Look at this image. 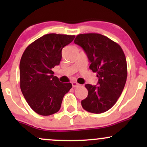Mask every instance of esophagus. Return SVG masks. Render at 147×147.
Returning a JSON list of instances; mask_svg holds the SVG:
<instances>
[{
    "label": "esophagus",
    "instance_id": "obj_1",
    "mask_svg": "<svg viewBox=\"0 0 147 147\" xmlns=\"http://www.w3.org/2000/svg\"><path fill=\"white\" fill-rule=\"evenodd\" d=\"M72 87L73 88H77V87H79V86H80V84L77 83V82H72Z\"/></svg>",
    "mask_w": 147,
    "mask_h": 147
}]
</instances>
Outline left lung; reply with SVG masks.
I'll return each instance as SVG.
<instances>
[{"label": "left lung", "instance_id": "8db88e82", "mask_svg": "<svg viewBox=\"0 0 147 147\" xmlns=\"http://www.w3.org/2000/svg\"><path fill=\"white\" fill-rule=\"evenodd\" d=\"M75 44L82 47L97 73V86L86 84L88 96L82 101L84 110L102 113L112 108L122 94L127 78L126 57L117 43L100 34H82L76 36Z\"/></svg>", "mask_w": 147, "mask_h": 147}]
</instances>
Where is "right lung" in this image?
Wrapping results in <instances>:
<instances>
[{
  "label": "right lung",
  "instance_id": "1",
  "mask_svg": "<svg viewBox=\"0 0 147 147\" xmlns=\"http://www.w3.org/2000/svg\"><path fill=\"white\" fill-rule=\"evenodd\" d=\"M75 35L48 34L28 45L20 61V87L31 109L48 116L59 111L71 83H62L52 69L59 65L61 51Z\"/></svg>",
  "mask_w": 147,
  "mask_h": 147
}]
</instances>
